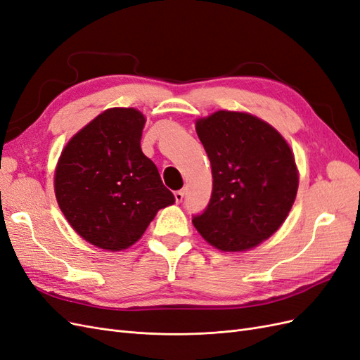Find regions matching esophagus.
I'll return each mask as SVG.
<instances>
[{
    "mask_svg": "<svg viewBox=\"0 0 360 360\" xmlns=\"http://www.w3.org/2000/svg\"><path fill=\"white\" fill-rule=\"evenodd\" d=\"M184 195H186V191H184V189H180V191H176V192H174V198H176V201H177V202H181V201H183V198H184Z\"/></svg>",
    "mask_w": 360,
    "mask_h": 360,
    "instance_id": "1",
    "label": "esophagus"
}]
</instances>
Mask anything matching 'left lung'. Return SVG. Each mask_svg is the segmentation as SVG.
Listing matches in <instances>:
<instances>
[{"label":"left lung","instance_id":"left-lung-1","mask_svg":"<svg viewBox=\"0 0 360 360\" xmlns=\"http://www.w3.org/2000/svg\"><path fill=\"white\" fill-rule=\"evenodd\" d=\"M213 191L193 225L221 250H245L274 234L296 200L299 177L285 139L250 114L217 111L198 120Z\"/></svg>","mask_w":360,"mask_h":360}]
</instances>
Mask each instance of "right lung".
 Masks as SVG:
<instances>
[{
    "mask_svg": "<svg viewBox=\"0 0 360 360\" xmlns=\"http://www.w3.org/2000/svg\"><path fill=\"white\" fill-rule=\"evenodd\" d=\"M146 118L112 108L79 130L63 150L56 197L73 230L91 245L122 250L144 234L159 209L176 201L141 150Z\"/></svg>",
    "mask_w": 360,
    "mask_h": 360,
    "instance_id": "1",
    "label": "right lung"
}]
</instances>
